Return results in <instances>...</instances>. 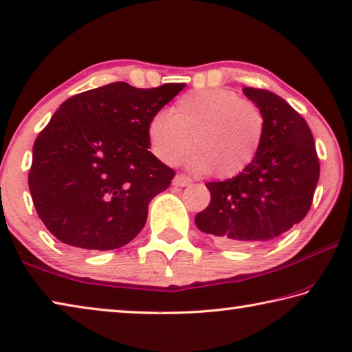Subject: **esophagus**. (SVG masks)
<instances>
[{
  "instance_id": "1",
  "label": "esophagus",
  "mask_w": 352,
  "mask_h": 352,
  "mask_svg": "<svg viewBox=\"0 0 352 352\" xmlns=\"http://www.w3.org/2000/svg\"><path fill=\"white\" fill-rule=\"evenodd\" d=\"M173 184H175V186H177V187H187V186H190V184H192V179L186 175H177L175 179H173Z\"/></svg>"
}]
</instances>
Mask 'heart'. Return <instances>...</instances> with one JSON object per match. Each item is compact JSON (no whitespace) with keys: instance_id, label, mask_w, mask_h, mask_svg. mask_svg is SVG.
I'll list each match as a JSON object with an SVG mask.
<instances>
[{"instance_id":"heart-1","label":"heart","mask_w":352,"mask_h":352,"mask_svg":"<svg viewBox=\"0 0 352 352\" xmlns=\"http://www.w3.org/2000/svg\"><path fill=\"white\" fill-rule=\"evenodd\" d=\"M266 120L256 104L228 88L198 89L181 96L170 113L159 111L148 122L153 154L175 165L188 151V168L215 171L219 177L241 175L256 159Z\"/></svg>"}]
</instances>
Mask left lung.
Instances as JSON below:
<instances>
[{
	"label": "left lung",
	"mask_w": 352,
	"mask_h": 352,
	"mask_svg": "<svg viewBox=\"0 0 352 352\" xmlns=\"http://www.w3.org/2000/svg\"><path fill=\"white\" fill-rule=\"evenodd\" d=\"M261 108L266 131L256 159L231 179L208 182L209 206L195 223L219 245L272 241L305 217L320 179V159L310 127L282 97L244 88Z\"/></svg>",
	"instance_id": "8db88e82"
}]
</instances>
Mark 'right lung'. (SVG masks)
Wrapping results in <instances>:
<instances>
[{"label": "right lung", "mask_w": 352, "mask_h": 352, "mask_svg": "<svg viewBox=\"0 0 352 352\" xmlns=\"http://www.w3.org/2000/svg\"><path fill=\"white\" fill-rule=\"evenodd\" d=\"M184 83L124 82L63 102L32 146L28 186L47 230L80 250H113L143 230L175 170L148 151V122Z\"/></svg>", "instance_id": "right-lung-1"}]
</instances>
